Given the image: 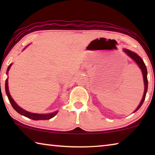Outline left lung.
<instances>
[{
    "instance_id": "8db88e82",
    "label": "left lung",
    "mask_w": 155,
    "mask_h": 155,
    "mask_svg": "<svg viewBox=\"0 0 155 155\" xmlns=\"http://www.w3.org/2000/svg\"><path fill=\"white\" fill-rule=\"evenodd\" d=\"M123 51H124L128 57H130V58L133 60V61H135V63L137 64L139 68L141 69V72H142V74H143V83H144L143 96L142 97V99H141L140 104H139L138 107H137V109H136L135 111H133V113H135V111H137V110L140 108L141 105H142L144 100H145V98H146L147 90H148V78H147V74H148V72H147V68H146L145 64H144L143 59H141L137 53H135V52L129 51V50L126 49V48L123 49Z\"/></svg>"
}]
</instances>
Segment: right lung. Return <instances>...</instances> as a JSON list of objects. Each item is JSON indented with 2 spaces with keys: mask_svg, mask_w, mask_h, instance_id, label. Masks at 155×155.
<instances>
[{
  "mask_svg": "<svg viewBox=\"0 0 155 155\" xmlns=\"http://www.w3.org/2000/svg\"><path fill=\"white\" fill-rule=\"evenodd\" d=\"M28 45H30V44H28ZM28 45L26 46L23 50H25ZM12 64H10L8 66V68H7V73H6L7 75H8V72L9 71V69L12 65ZM5 91H6V94H7V97H8L9 101L10 102V103H11V104L12 105L13 108H14L15 110V111H16L18 113V114H20V115H24V116L28 117V118L32 119L33 120H50L51 118H52V117L55 116L57 113H58V111H54L52 113H50V114H34V113L27 111H26V110L23 109L22 108H21L20 106L18 105L17 103L14 101V100L12 98V96L10 95V93H9V86H8V78H7L6 81H5Z\"/></svg>",
  "mask_w": 155,
  "mask_h": 155,
  "instance_id": "obj_1",
  "label": "right lung"
}]
</instances>
